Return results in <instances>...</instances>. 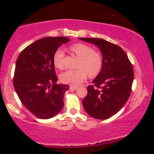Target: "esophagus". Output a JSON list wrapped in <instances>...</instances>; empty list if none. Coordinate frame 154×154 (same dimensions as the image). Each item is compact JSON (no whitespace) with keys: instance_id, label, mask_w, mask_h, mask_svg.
<instances>
[{"instance_id":"esophagus-1","label":"esophagus","mask_w":154,"mask_h":154,"mask_svg":"<svg viewBox=\"0 0 154 154\" xmlns=\"http://www.w3.org/2000/svg\"><path fill=\"white\" fill-rule=\"evenodd\" d=\"M77 89H78V88L75 87V86H73V85L70 86V90H76Z\"/></svg>"}]
</instances>
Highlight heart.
<instances>
[{
	"label": "heart",
	"instance_id": "1",
	"mask_svg": "<svg viewBox=\"0 0 154 154\" xmlns=\"http://www.w3.org/2000/svg\"><path fill=\"white\" fill-rule=\"evenodd\" d=\"M70 50L80 58L78 70H69L62 73L60 80L62 83L79 85L87 79L88 73L94 76L101 71L103 64L102 56L100 52L94 51L89 45L83 43H75L71 45ZM64 52L62 49H58L53 57L54 65L59 69H64L63 58Z\"/></svg>",
	"mask_w": 154,
	"mask_h": 154
}]
</instances>
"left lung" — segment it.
<instances>
[{
    "mask_svg": "<svg viewBox=\"0 0 154 154\" xmlns=\"http://www.w3.org/2000/svg\"><path fill=\"white\" fill-rule=\"evenodd\" d=\"M96 45L102 55L100 73L88 86L83 100L86 112L96 119L104 120L115 115L127 102L134 79L133 68L127 54L119 45L102 38H79Z\"/></svg>",
    "mask_w": 154,
    "mask_h": 154,
    "instance_id": "1",
    "label": "left lung"
}]
</instances>
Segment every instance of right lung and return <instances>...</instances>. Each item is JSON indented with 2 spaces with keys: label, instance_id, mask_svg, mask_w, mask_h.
I'll list each match as a JSON object with an SVG mask.
<instances>
[{
  "label": "right lung",
  "instance_id": "add662e5",
  "mask_svg": "<svg viewBox=\"0 0 154 154\" xmlns=\"http://www.w3.org/2000/svg\"><path fill=\"white\" fill-rule=\"evenodd\" d=\"M69 41L67 37L39 39L24 48L16 61L14 90L23 105L39 119L54 117L64 106V92L69 87L56 83L53 57Z\"/></svg>",
  "mask_w": 154,
  "mask_h": 154
}]
</instances>
